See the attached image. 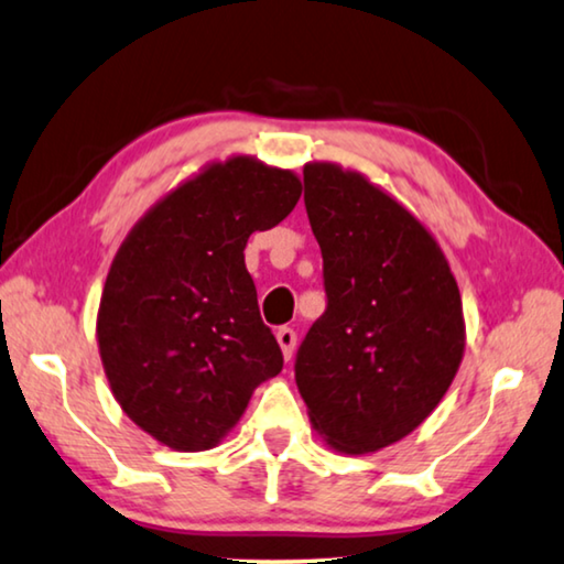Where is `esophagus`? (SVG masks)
Returning a JSON list of instances; mask_svg holds the SVG:
<instances>
[{
  "label": "esophagus",
  "instance_id": "34e87169",
  "mask_svg": "<svg viewBox=\"0 0 564 564\" xmlns=\"http://www.w3.org/2000/svg\"><path fill=\"white\" fill-rule=\"evenodd\" d=\"M275 339L281 344V351L285 359L293 357V349H296V332L289 329V326H281L279 332H275Z\"/></svg>",
  "mask_w": 564,
  "mask_h": 564
}]
</instances>
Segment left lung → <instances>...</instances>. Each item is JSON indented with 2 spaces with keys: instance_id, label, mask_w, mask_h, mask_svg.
I'll return each mask as SVG.
<instances>
[{
  "instance_id": "1",
  "label": "left lung",
  "mask_w": 564,
  "mask_h": 564,
  "mask_svg": "<svg viewBox=\"0 0 564 564\" xmlns=\"http://www.w3.org/2000/svg\"><path fill=\"white\" fill-rule=\"evenodd\" d=\"M326 311L296 355L311 425L334 451L375 453L438 408L466 347L448 260L423 223L359 172L304 166Z\"/></svg>"
}]
</instances>
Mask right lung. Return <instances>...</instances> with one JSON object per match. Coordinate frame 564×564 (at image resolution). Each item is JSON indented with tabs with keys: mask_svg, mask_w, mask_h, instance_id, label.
I'll list each match as a JSON object with an SVG mask.
<instances>
[{
	"mask_svg": "<svg viewBox=\"0 0 564 564\" xmlns=\"http://www.w3.org/2000/svg\"><path fill=\"white\" fill-rule=\"evenodd\" d=\"M299 197L293 172L232 156L172 189L126 235L96 336L113 398L151 438L215 448L258 384L283 369L242 250Z\"/></svg>",
	"mask_w": 564,
	"mask_h": 564,
	"instance_id": "add662e5",
	"label": "right lung"
}]
</instances>
